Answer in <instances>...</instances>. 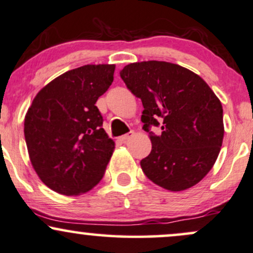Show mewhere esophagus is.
<instances>
[{
	"mask_svg": "<svg viewBox=\"0 0 253 253\" xmlns=\"http://www.w3.org/2000/svg\"><path fill=\"white\" fill-rule=\"evenodd\" d=\"M132 136H133V132H129V133H126V135L121 136L120 139H121L122 142H126V141H129V139L131 138Z\"/></svg>",
	"mask_w": 253,
	"mask_h": 253,
	"instance_id": "1",
	"label": "esophagus"
}]
</instances>
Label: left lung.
Returning a JSON list of instances; mask_svg holds the SVG:
<instances>
[{
  "mask_svg": "<svg viewBox=\"0 0 253 253\" xmlns=\"http://www.w3.org/2000/svg\"><path fill=\"white\" fill-rule=\"evenodd\" d=\"M126 87L143 104L141 120L162 126L149 133L151 151L141 161L147 177L170 192L186 191L209 174L224 138L222 105L205 80L167 61H141L121 71Z\"/></svg>",
  "mask_w": 253,
  "mask_h": 253,
  "instance_id": "8db88e82",
  "label": "left lung"
}]
</instances>
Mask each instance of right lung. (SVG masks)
Instances as JSON below:
<instances>
[{"mask_svg":"<svg viewBox=\"0 0 253 253\" xmlns=\"http://www.w3.org/2000/svg\"><path fill=\"white\" fill-rule=\"evenodd\" d=\"M115 67L84 65L62 73L38 92L25 116L33 168L59 194L87 193L105 174L115 142L103 129L96 102L114 82Z\"/></svg>","mask_w":253,"mask_h":253,"instance_id":"1","label":"right lung"}]
</instances>
